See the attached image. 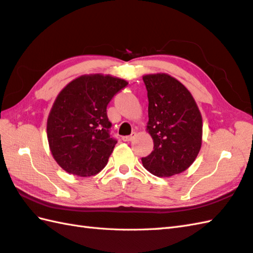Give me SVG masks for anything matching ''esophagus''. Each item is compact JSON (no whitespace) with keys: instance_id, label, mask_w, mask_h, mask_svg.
<instances>
[{"instance_id":"obj_1","label":"esophagus","mask_w":253,"mask_h":253,"mask_svg":"<svg viewBox=\"0 0 253 253\" xmlns=\"http://www.w3.org/2000/svg\"><path fill=\"white\" fill-rule=\"evenodd\" d=\"M136 137V132H132L130 136H124V137H122V139L124 141H131V140H133V138Z\"/></svg>"}]
</instances>
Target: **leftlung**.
I'll return each mask as SVG.
<instances>
[{
  "instance_id": "obj_1",
  "label": "left lung",
  "mask_w": 253,
  "mask_h": 253,
  "mask_svg": "<svg viewBox=\"0 0 253 253\" xmlns=\"http://www.w3.org/2000/svg\"><path fill=\"white\" fill-rule=\"evenodd\" d=\"M148 91V132L153 151L142 158L144 169L158 177L182 173L195 162L202 143V117L184 84L168 74L142 77Z\"/></svg>"
}]
</instances>
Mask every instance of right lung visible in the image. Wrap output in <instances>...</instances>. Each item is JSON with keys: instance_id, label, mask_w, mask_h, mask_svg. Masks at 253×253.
<instances>
[{"instance_id": "obj_1", "label": "right lung", "mask_w": 253, "mask_h": 253, "mask_svg": "<svg viewBox=\"0 0 253 253\" xmlns=\"http://www.w3.org/2000/svg\"><path fill=\"white\" fill-rule=\"evenodd\" d=\"M127 84L110 75H84L58 93L46 135L53 158L67 173L87 177L104 169L117 143L110 135L106 106Z\"/></svg>"}]
</instances>
